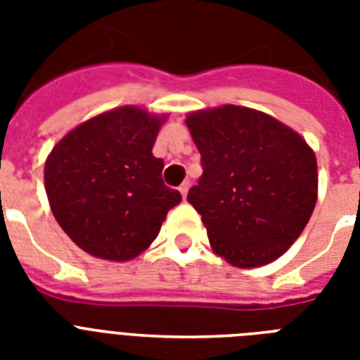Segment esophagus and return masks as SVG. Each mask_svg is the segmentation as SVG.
Here are the masks:
<instances>
[{
	"instance_id": "esophagus-1",
	"label": "esophagus",
	"mask_w": 360,
	"mask_h": 360,
	"mask_svg": "<svg viewBox=\"0 0 360 360\" xmlns=\"http://www.w3.org/2000/svg\"><path fill=\"white\" fill-rule=\"evenodd\" d=\"M188 188H191V183H188V181H185V183H183V185L179 186V192H181V196H183V198H186V194H188Z\"/></svg>"
}]
</instances>
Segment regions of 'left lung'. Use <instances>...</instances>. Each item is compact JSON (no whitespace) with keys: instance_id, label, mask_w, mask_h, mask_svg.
Instances as JSON below:
<instances>
[{"instance_id":"8db88e82","label":"left lung","mask_w":360,"mask_h":360,"mask_svg":"<svg viewBox=\"0 0 360 360\" xmlns=\"http://www.w3.org/2000/svg\"><path fill=\"white\" fill-rule=\"evenodd\" d=\"M203 174L188 191L214 254L240 269L280 257L301 236L318 200V162L295 130L226 104L186 115Z\"/></svg>"}]
</instances>
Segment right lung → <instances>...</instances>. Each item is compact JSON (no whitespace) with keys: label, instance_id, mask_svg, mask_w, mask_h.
Instances as JSON below:
<instances>
[{"label":"right lung","instance_id":"1","mask_svg":"<svg viewBox=\"0 0 360 360\" xmlns=\"http://www.w3.org/2000/svg\"><path fill=\"white\" fill-rule=\"evenodd\" d=\"M166 115L123 106L65 134L48 155L44 186L58 224L95 257L129 262L157 239L181 194L162 181L153 146Z\"/></svg>","mask_w":360,"mask_h":360}]
</instances>
